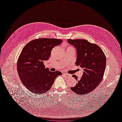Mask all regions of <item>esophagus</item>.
<instances>
[{
    "label": "esophagus",
    "instance_id": "esophagus-1",
    "mask_svg": "<svg viewBox=\"0 0 122 122\" xmlns=\"http://www.w3.org/2000/svg\"><path fill=\"white\" fill-rule=\"evenodd\" d=\"M63 75L66 78H70L71 77V74H64Z\"/></svg>",
    "mask_w": 122,
    "mask_h": 122
}]
</instances>
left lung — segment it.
I'll use <instances>...</instances> for the list:
<instances>
[{
  "instance_id": "left-lung-1",
  "label": "left lung",
  "mask_w": 122,
  "mask_h": 122,
  "mask_svg": "<svg viewBox=\"0 0 122 122\" xmlns=\"http://www.w3.org/2000/svg\"><path fill=\"white\" fill-rule=\"evenodd\" d=\"M67 41L76 49V66L84 70L82 77L71 89L80 95L88 94L95 89L102 80L106 65V56L98 45L87 40L68 39ZM72 76L77 80L76 76Z\"/></svg>"
}]
</instances>
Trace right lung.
Returning a JSON list of instances; mask_svg holds the SVG:
<instances>
[{"label": "right lung", "mask_w": 122, "mask_h": 122, "mask_svg": "<svg viewBox=\"0 0 122 122\" xmlns=\"http://www.w3.org/2000/svg\"><path fill=\"white\" fill-rule=\"evenodd\" d=\"M62 41L56 39H37L23 48L17 61V71L23 84L31 93L39 95L47 92L56 78L62 74L58 71H49L43 62L49 59L52 49Z\"/></svg>", "instance_id": "1"}]
</instances>
